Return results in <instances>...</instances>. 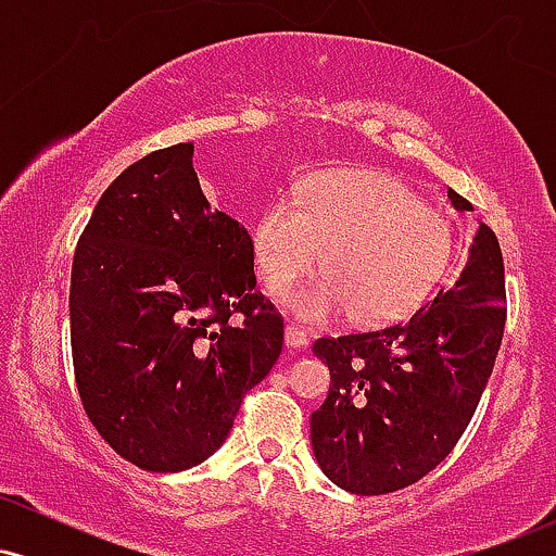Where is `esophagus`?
<instances>
[{
  "mask_svg": "<svg viewBox=\"0 0 556 556\" xmlns=\"http://www.w3.org/2000/svg\"><path fill=\"white\" fill-rule=\"evenodd\" d=\"M285 342H287V348L300 350V348H305V344H308V334H305V331L300 327H295V324H287V327H285Z\"/></svg>",
  "mask_w": 556,
  "mask_h": 556,
  "instance_id": "34e87169",
  "label": "esophagus"
}]
</instances>
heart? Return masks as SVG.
<instances>
[{
	"mask_svg": "<svg viewBox=\"0 0 556 556\" xmlns=\"http://www.w3.org/2000/svg\"><path fill=\"white\" fill-rule=\"evenodd\" d=\"M266 292L277 295L321 256L324 277L295 287L287 305L305 321L350 314L366 327L410 316L437 290L455 253L450 219L379 169H331L295 198L271 201L251 229Z\"/></svg>",
	"mask_w": 556,
	"mask_h": 556,
	"instance_id": "obj_1",
	"label": "heart"
}]
</instances>
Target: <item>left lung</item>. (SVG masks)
I'll return each instance as SVG.
<instances>
[{
  "instance_id": "obj_1",
  "label": "left lung",
  "mask_w": 556,
  "mask_h": 556,
  "mask_svg": "<svg viewBox=\"0 0 556 556\" xmlns=\"http://www.w3.org/2000/svg\"><path fill=\"white\" fill-rule=\"evenodd\" d=\"M446 195L457 212H473L460 193ZM504 300L500 240L481 222L457 282L407 321L314 342L331 387L311 413V444L331 483L389 494L450 455L494 371Z\"/></svg>"
}]
</instances>
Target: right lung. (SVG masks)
<instances>
[{
  "mask_svg": "<svg viewBox=\"0 0 556 556\" xmlns=\"http://www.w3.org/2000/svg\"><path fill=\"white\" fill-rule=\"evenodd\" d=\"M248 229L214 212L193 143L138 159L96 203L70 277V342L96 431L127 463L177 473L227 439L282 353Z\"/></svg>",
  "mask_w": 556,
  "mask_h": 556,
  "instance_id": "1",
  "label": "right lung"
}]
</instances>
